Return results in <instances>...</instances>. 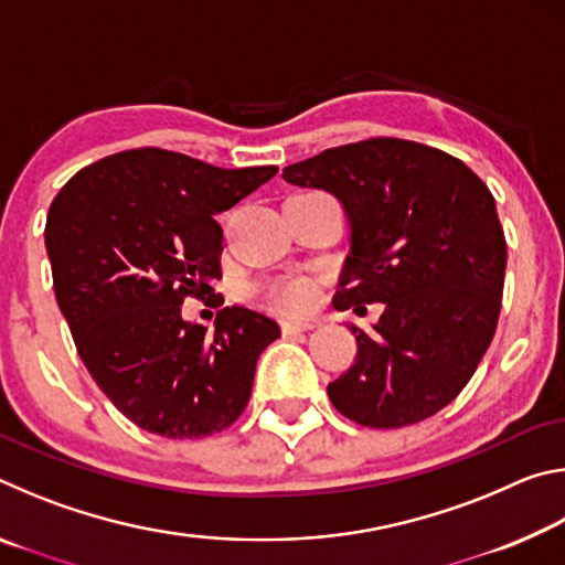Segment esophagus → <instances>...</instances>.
I'll use <instances>...</instances> for the list:
<instances>
[{"label": "esophagus", "instance_id": "esophagus-1", "mask_svg": "<svg viewBox=\"0 0 565 565\" xmlns=\"http://www.w3.org/2000/svg\"><path fill=\"white\" fill-rule=\"evenodd\" d=\"M281 329L284 333H301V331H309L313 329V323H306V321H281Z\"/></svg>", "mask_w": 565, "mask_h": 565}]
</instances>
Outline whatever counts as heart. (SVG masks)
Segmentation results:
<instances>
[{
  "mask_svg": "<svg viewBox=\"0 0 565 565\" xmlns=\"http://www.w3.org/2000/svg\"><path fill=\"white\" fill-rule=\"evenodd\" d=\"M252 299L271 311L289 313V317H306V313L317 309L319 286L309 276L281 274L254 284Z\"/></svg>",
  "mask_w": 565,
  "mask_h": 565,
  "instance_id": "obj_1",
  "label": "heart"
}]
</instances>
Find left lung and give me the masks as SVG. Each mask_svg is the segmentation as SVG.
I'll return each instance as SVG.
<instances>
[{"mask_svg":"<svg viewBox=\"0 0 565 565\" xmlns=\"http://www.w3.org/2000/svg\"><path fill=\"white\" fill-rule=\"evenodd\" d=\"M347 206L351 256L333 309L381 301L351 327L356 361L329 384L339 414L369 428L431 418L461 394L499 327L505 236L489 186L461 159L396 137L333 147L284 169Z\"/></svg>","mask_w":565,"mask_h":565,"instance_id":"8db88e82","label":"left lung"}]
</instances>
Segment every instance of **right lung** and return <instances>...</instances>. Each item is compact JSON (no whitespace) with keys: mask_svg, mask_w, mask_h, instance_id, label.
<instances>
[{"mask_svg":"<svg viewBox=\"0 0 565 565\" xmlns=\"http://www.w3.org/2000/svg\"><path fill=\"white\" fill-rule=\"evenodd\" d=\"M276 171L141 147L84 167L54 196L44 242L56 303L92 379L149 434L181 441L232 426L256 361L281 337L279 323L246 306H224L214 333L181 319L184 299L216 296L222 279L214 216Z\"/></svg>","mask_w":565,"mask_h":565,"instance_id":"1","label":"right lung"}]
</instances>
